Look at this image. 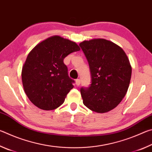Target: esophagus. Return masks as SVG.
Masks as SVG:
<instances>
[{"label": "esophagus", "mask_w": 152, "mask_h": 152, "mask_svg": "<svg viewBox=\"0 0 152 152\" xmlns=\"http://www.w3.org/2000/svg\"><path fill=\"white\" fill-rule=\"evenodd\" d=\"M76 84L77 86H79L80 84V79H76Z\"/></svg>", "instance_id": "1"}]
</instances>
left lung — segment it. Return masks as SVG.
<instances>
[{
	"instance_id": "left-lung-1",
	"label": "left lung",
	"mask_w": 152,
	"mask_h": 152,
	"mask_svg": "<svg viewBox=\"0 0 152 152\" xmlns=\"http://www.w3.org/2000/svg\"><path fill=\"white\" fill-rule=\"evenodd\" d=\"M89 64L91 84L82 87L83 103L92 111L115 109L127 93L132 66L123 49L110 41L94 39L80 43Z\"/></svg>"
}]
</instances>
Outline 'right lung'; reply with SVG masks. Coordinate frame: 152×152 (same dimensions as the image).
<instances>
[{
    "label": "right lung",
    "instance_id": "right-lung-1",
    "mask_svg": "<svg viewBox=\"0 0 152 152\" xmlns=\"http://www.w3.org/2000/svg\"><path fill=\"white\" fill-rule=\"evenodd\" d=\"M75 42L54 35L43 41L28 54L22 68L25 92L32 103L43 110H53L64 103L74 81L68 76L64 59L78 51Z\"/></svg>",
    "mask_w": 152,
    "mask_h": 152
}]
</instances>
